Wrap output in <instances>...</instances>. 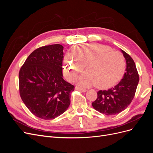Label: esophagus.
<instances>
[{"instance_id": "obj_1", "label": "esophagus", "mask_w": 153, "mask_h": 153, "mask_svg": "<svg viewBox=\"0 0 153 153\" xmlns=\"http://www.w3.org/2000/svg\"><path fill=\"white\" fill-rule=\"evenodd\" d=\"M75 89L77 90V91H82V92H85L86 91V89H85V88H83V87H79V86H76Z\"/></svg>"}]
</instances>
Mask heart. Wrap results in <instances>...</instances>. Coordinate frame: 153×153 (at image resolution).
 Returning <instances> with one entry per match:
<instances>
[{"label":"heart","mask_w":153,"mask_h":153,"mask_svg":"<svg viewBox=\"0 0 153 153\" xmlns=\"http://www.w3.org/2000/svg\"><path fill=\"white\" fill-rule=\"evenodd\" d=\"M63 66L64 75L69 80H75L84 66L87 71L78 80L80 84H96L100 88H107L121 79L126 62L121 53L108 46L90 43L74 47L71 55L64 57Z\"/></svg>","instance_id":"obj_1"}]
</instances>
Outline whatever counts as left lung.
Returning <instances> with one entry per match:
<instances>
[{"label": "left lung", "instance_id": "obj_1", "mask_svg": "<svg viewBox=\"0 0 153 153\" xmlns=\"http://www.w3.org/2000/svg\"><path fill=\"white\" fill-rule=\"evenodd\" d=\"M126 62V73L117 85L108 90L97 92V99L92 103L93 108L106 115L117 114L126 109L135 94L139 75L130 55L122 50Z\"/></svg>", "mask_w": 153, "mask_h": 153}]
</instances>
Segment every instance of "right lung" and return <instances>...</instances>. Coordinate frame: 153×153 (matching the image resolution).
Listing matches in <instances>:
<instances>
[{"mask_svg": "<svg viewBox=\"0 0 153 153\" xmlns=\"http://www.w3.org/2000/svg\"><path fill=\"white\" fill-rule=\"evenodd\" d=\"M64 47L55 44L32 52L19 71V92L30 112L45 120L55 119L70 105L75 86L62 77Z\"/></svg>", "mask_w": 153, "mask_h": 153, "instance_id": "1", "label": "right lung"}]
</instances>
